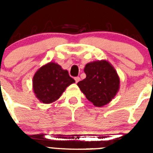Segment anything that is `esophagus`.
<instances>
[{"instance_id": "esophagus-1", "label": "esophagus", "mask_w": 153, "mask_h": 153, "mask_svg": "<svg viewBox=\"0 0 153 153\" xmlns=\"http://www.w3.org/2000/svg\"><path fill=\"white\" fill-rule=\"evenodd\" d=\"M75 79V81H76V83H78L79 80H80V78L79 77V76H76V77L74 78Z\"/></svg>"}]
</instances>
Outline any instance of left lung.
<instances>
[{
	"mask_svg": "<svg viewBox=\"0 0 153 153\" xmlns=\"http://www.w3.org/2000/svg\"><path fill=\"white\" fill-rule=\"evenodd\" d=\"M86 77L77 85L86 99L96 106L109 103L120 87V78L117 71L106 60L94 61L86 65Z\"/></svg>",
	"mask_w": 153,
	"mask_h": 153,
	"instance_id": "8db88e82",
	"label": "left lung"
}]
</instances>
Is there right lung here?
<instances>
[{"label": "right lung", "mask_w": 153, "mask_h": 153, "mask_svg": "<svg viewBox=\"0 0 153 153\" xmlns=\"http://www.w3.org/2000/svg\"><path fill=\"white\" fill-rule=\"evenodd\" d=\"M75 80L68 71L57 63H51L40 67L33 78V88L36 97L44 103H51L60 98L67 86Z\"/></svg>", "instance_id": "right-lung-1"}]
</instances>
